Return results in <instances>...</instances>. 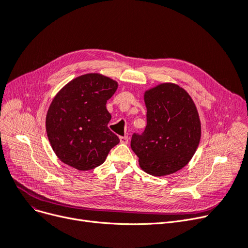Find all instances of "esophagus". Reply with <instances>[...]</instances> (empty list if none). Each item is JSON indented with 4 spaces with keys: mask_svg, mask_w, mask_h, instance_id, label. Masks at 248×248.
Here are the masks:
<instances>
[{
    "mask_svg": "<svg viewBox=\"0 0 248 248\" xmlns=\"http://www.w3.org/2000/svg\"><path fill=\"white\" fill-rule=\"evenodd\" d=\"M120 141H121L122 144H127L128 138H127L126 136H124V137H120Z\"/></svg>",
    "mask_w": 248,
    "mask_h": 248,
    "instance_id": "1",
    "label": "esophagus"
}]
</instances>
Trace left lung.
Listing matches in <instances>:
<instances>
[{
    "label": "left lung",
    "mask_w": 248,
    "mask_h": 248,
    "mask_svg": "<svg viewBox=\"0 0 248 248\" xmlns=\"http://www.w3.org/2000/svg\"><path fill=\"white\" fill-rule=\"evenodd\" d=\"M147 125L134 134L131 147L147 173L165 176L184 168L199 147L202 127L189 94L174 83H162L144 93Z\"/></svg>",
    "instance_id": "left-lung-1"
}]
</instances>
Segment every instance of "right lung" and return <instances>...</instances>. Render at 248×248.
<instances>
[{
	"label": "right lung",
	"instance_id": "obj_1",
	"mask_svg": "<svg viewBox=\"0 0 248 248\" xmlns=\"http://www.w3.org/2000/svg\"><path fill=\"white\" fill-rule=\"evenodd\" d=\"M117 82L91 73L73 79L58 92L46 113V134L58 158L73 168L101 165L120 139L107 126L111 120L106 102Z\"/></svg>",
	"mask_w": 248,
	"mask_h": 248
}]
</instances>
